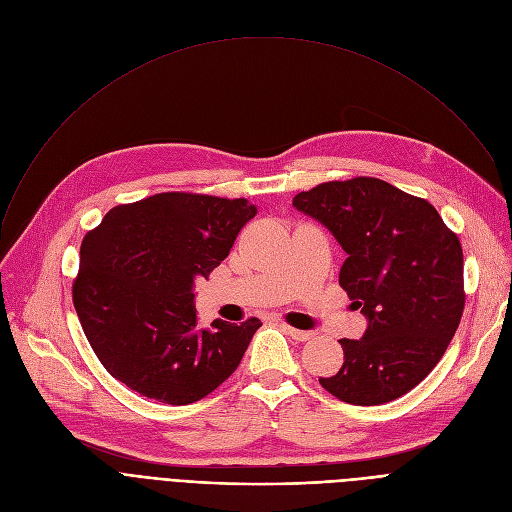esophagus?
Segmentation results:
<instances>
[{
  "instance_id": "1",
  "label": "esophagus",
  "mask_w": 512,
  "mask_h": 512,
  "mask_svg": "<svg viewBox=\"0 0 512 512\" xmlns=\"http://www.w3.org/2000/svg\"><path fill=\"white\" fill-rule=\"evenodd\" d=\"M282 330H284L288 336H292L294 340H299V342H305V340H309V338L313 336V332H307V330H297V328H290V326H286V324H282Z\"/></svg>"
}]
</instances>
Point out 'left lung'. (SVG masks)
<instances>
[{
  "label": "left lung",
  "instance_id": "obj_1",
  "mask_svg": "<svg viewBox=\"0 0 512 512\" xmlns=\"http://www.w3.org/2000/svg\"><path fill=\"white\" fill-rule=\"evenodd\" d=\"M292 205L340 242V286L367 317L363 338L340 340L338 373L319 384L359 407L407 394L438 365L461 324L459 238L432 203L380 178L317 184Z\"/></svg>",
  "mask_w": 512,
  "mask_h": 512
}]
</instances>
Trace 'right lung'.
<instances>
[{
  "mask_svg": "<svg viewBox=\"0 0 512 512\" xmlns=\"http://www.w3.org/2000/svg\"><path fill=\"white\" fill-rule=\"evenodd\" d=\"M257 207L159 193L118 205L80 245L72 301L101 365L130 390L191 405L224 384L261 321L199 328L195 282L230 253Z\"/></svg>",
  "mask_w": 512,
  "mask_h": 512,
  "instance_id": "obj_1",
  "label": "right lung"
}]
</instances>
